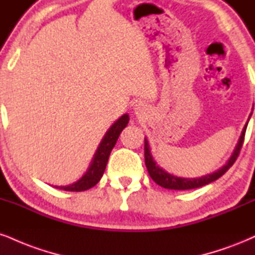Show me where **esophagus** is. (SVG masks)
<instances>
[{"instance_id":"esophagus-1","label":"esophagus","mask_w":255,"mask_h":255,"mask_svg":"<svg viewBox=\"0 0 255 255\" xmlns=\"http://www.w3.org/2000/svg\"><path fill=\"white\" fill-rule=\"evenodd\" d=\"M146 106L143 103H141V102H139V103H136L135 104V107H134V113H135L136 114V116H143L146 114Z\"/></svg>"}]
</instances>
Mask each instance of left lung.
<instances>
[{"mask_svg":"<svg viewBox=\"0 0 255 255\" xmlns=\"http://www.w3.org/2000/svg\"><path fill=\"white\" fill-rule=\"evenodd\" d=\"M250 120V119H248ZM247 125H245L244 129H242V133L240 135V139H239L238 143H236L234 152L231 155V158L228 159V161L226 162V165H223L222 167L219 168V170L215 171V172L210 173V174H205V176H202L199 178H182V177H177L174 174L168 173L167 171H165L164 168L160 167L158 165V162L154 160L153 158L151 149H149V145H148V140L145 137V164L147 167V171H148L149 176L158 185L162 186L165 189H170V190H190V189H196V188H201V186L207 185L214 180L219 179L221 176H223L227 171L229 170L234 164L236 158H238L239 153L241 151L242 143H244V139H245V133H246V128Z\"/></svg>","mask_w":255,"mask_h":255,"instance_id":"8db88e82","label":"left lung"}]
</instances>
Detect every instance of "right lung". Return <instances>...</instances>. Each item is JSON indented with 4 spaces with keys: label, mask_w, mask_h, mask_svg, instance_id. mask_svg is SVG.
Instances as JSON below:
<instances>
[{
    "label": "right lung",
    "mask_w": 255,
    "mask_h": 255,
    "mask_svg": "<svg viewBox=\"0 0 255 255\" xmlns=\"http://www.w3.org/2000/svg\"><path fill=\"white\" fill-rule=\"evenodd\" d=\"M129 122V115L125 114L120 118L118 121L115 122L112 127L107 130L104 134L102 141L98 145L96 153L94 154L93 160L90 162L88 171L84 173L81 179L77 180L76 183L71 184V185L66 186H56L57 189L65 190V191H85V190L93 188L96 184L100 182L102 178L104 170H106L107 162H108L110 152L114 148L116 141L119 139V135L121 131L125 129L126 126Z\"/></svg>",
    "instance_id": "1"
}]
</instances>
